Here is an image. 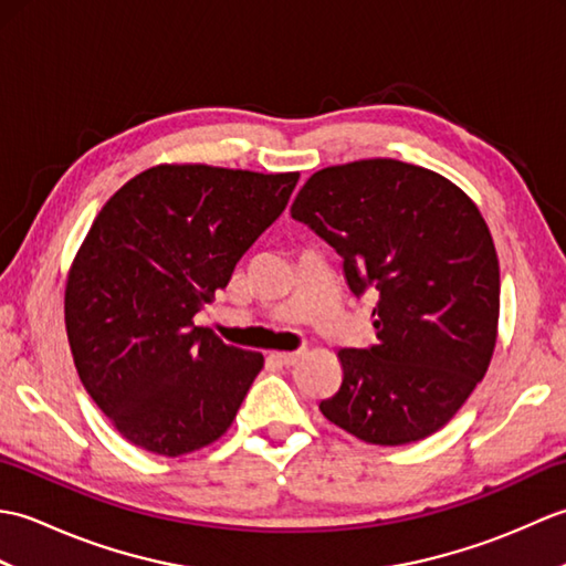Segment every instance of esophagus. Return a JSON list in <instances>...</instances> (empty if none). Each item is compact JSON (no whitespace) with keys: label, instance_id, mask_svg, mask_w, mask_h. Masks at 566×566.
Listing matches in <instances>:
<instances>
[{"label":"esophagus","instance_id":"esophagus-1","mask_svg":"<svg viewBox=\"0 0 566 566\" xmlns=\"http://www.w3.org/2000/svg\"><path fill=\"white\" fill-rule=\"evenodd\" d=\"M304 355H306L304 347H298V350H292V353H276V359H280V363L286 367H294Z\"/></svg>","mask_w":566,"mask_h":566}]
</instances>
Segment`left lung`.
Wrapping results in <instances>:
<instances>
[{"mask_svg": "<svg viewBox=\"0 0 566 566\" xmlns=\"http://www.w3.org/2000/svg\"><path fill=\"white\" fill-rule=\"evenodd\" d=\"M292 219L335 248L355 296H379L377 343L338 353L343 384L321 413L371 444L432 436L496 345L499 258L474 201L426 167L377 158L311 175Z\"/></svg>", "mask_w": 566, "mask_h": 566, "instance_id": "left-lung-1", "label": "left lung"}]
</instances>
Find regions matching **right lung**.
<instances>
[{"label": "right lung", "instance_id": "1", "mask_svg": "<svg viewBox=\"0 0 566 566\" xmlns=\"http://www.w3.org/2000/svg\"><path fill=\"white\" fill-rule=\"evenodd\" d=\"M298 172L158 165L104 203L65 286L84 389L138 448L179 457L231 428L262 355L195 316L280 219Z\"/></svg>", "mask_w": 566, "mask_h": 566}]
</instances>
